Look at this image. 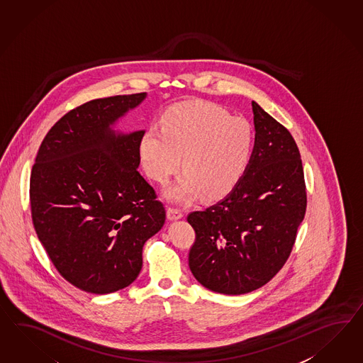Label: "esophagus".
<instances>
[{
  "label": "esophagus",
  "mask_w": 363,
  "mask_h": 363,
  "mask_svg": "<svg viewBox=\"0 0 363 363\" xmlns=\"http://www.w3.org/2000/svg\"><path fill=\"white\" fill-rule=\"evenodd\" d=\"M167 216L169 220H177V219H181L184 216V213L178 208H174V207H169L167 210Z\"/></svg>",
  "instance_id": "34e87169"
}]
</instances>
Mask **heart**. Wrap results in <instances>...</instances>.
I'll return each mask as SVG.
<instances>
[{"instance_id": "heart-1", "label": "heart", "mask_w": 363, "mask_h": 363, "mask_svg": "<svg viewBox=\"0 0 363 363\" xmlns=\"http://www.w3.org/2000/svg\"><path fill=\"white\" fill-rule=\"evenodd\" d=\"M254 130L243 118L206 101H185L169 108L161 128L149 125L140 140V157L147 176L167 185L181 167L185 172L167 198L185 205L202 193L225 196L245 176L254 153Z\"/></svg>"}]
</instances>
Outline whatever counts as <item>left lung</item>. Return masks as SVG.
<instances>
[{
    "label": "left lung",
    "mask_w": 363,
    "mask_h": 363,
    "mask_svg": "<svg viewBox=\"0 0 363 363\" xmlns=\"http://www.w3.org/2000/svg\"><path fill=\"white\" fill-rule=\"evenodd\" d=\"M255 147L240 182L187 222L189 267L207 289L245 294L267 284L294 248L306 210L304 170L289 130L252 101Z\"/></svg>",
    "instance_id": "obj_1"
}]
</instances>
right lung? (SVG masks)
<instances>
[{
	"mask_svg": "<svg viewBox=\"0 0 363 363\" xmlns=\"http://www.w3.org/2000/svg\"><path fill=\"white\" fill-rule=\"evenodd\" d=\"M145 98L118 95L71 109L43 138L33 165L35 233L59 274L89 294L132 284L143 247L165 223V207L138 170L144 130L112 129Z\"/></svg>",
	"mask_w": 363,
	"mask_h": 363,
	"instance_id": "right-lung-1",
	"label": "right lung"
}]
</instances>
